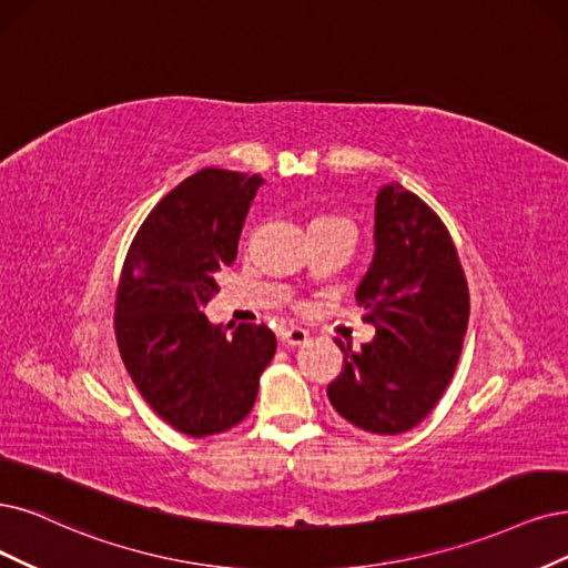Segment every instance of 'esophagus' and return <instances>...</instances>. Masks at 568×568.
Listing matches in <instances>:
<instances>
[{"mask_svg":"<svg viewBox=\"0 0 568 568\" xmlns=\"http://www.w3.org/2000/svg\"><path fill=\"white\" fill-rule=\"evenodd\" d=\"M308 342V332L302 327H285L281 332V344L283 346H302Z\"/></svg>","mask_w":568,"mask_h":568,"instance_id":"1","label":"esophagus"}]
</instances>
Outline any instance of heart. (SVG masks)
I'll list each match as a JSON object with an SVG mask.
<instances>
[{"mask_svg": "<svg viewBox=\"0 0 568 568\" xmlns=\"http://www.w3.org/2000/svg\"><path fill=\"white\" fill-rule=\"evenodd\" d=\"M327 220H334V217H318V220H313L311 224H316V222H327Z\"/></svg>", "mask_w": 568, "mask_h": 568, "instance_id": "1", "label": "heart"}]
</instances>
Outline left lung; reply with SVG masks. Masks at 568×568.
<instances>
[{
	"instance_id": "left-lung-1",
	"label": "left lung",
	"mask_w": 568,
	"mask_h": 568,
	"mask_svg": "<svg viewBox=\"0 0 568 568\" xmlns=\"http://www.w3.org/2000/svg\"><path fill=\"white\" fill-rule=\"evenodd\" d=\"M355 302L374 339L344 353L327 397L348 424L374 435L422 424L449 386L464 348L470 295L458 252L433 210L403 184L374 203V257Z\"/></svg>"
}]
</instances>
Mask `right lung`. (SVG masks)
Returning a JSON list of instances; mask_svg holds the SVG:
<instances>
[{"instance_id": "1", "label": "right lung", "mask_w": 568, "mask_h": 568, "mask_svg": "<svg viewBox=\"0 0 568 568\" xmlns=\"http://www.w3.org/2000/svg\"><path fill=\"white\" fill-rule=\"evenodd\" d=\"M260 175L203 168L165 194L135 234L116 290V344L144 403L205 437L241 424L276 353L266 325H213L217 271L236 260Z\"/></svg>"}]
</instances>
